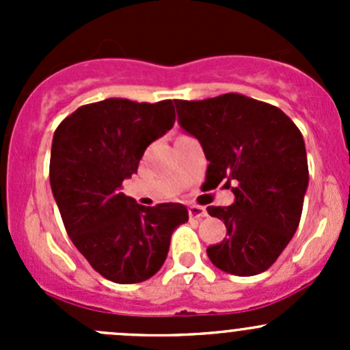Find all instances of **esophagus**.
I'll return each instance as SVG.
<instances>
[{
  "mask_svg": "<svg viewBox=\"0 0 350 350\" xmlns=\"http://www.w3.org/2000/svg\"><path fill=\"white\" fill-rule=\"evenodd\" d=\"M206 208L200 206V204H191L189 206V217L191 218H198V220H201V218L206 217Z\"/></svg>",
  "mask_w": 350,
  "mask_h": 350,
  "instance_id": "34e87169",
  "label": "esophagus"
}]
</instances>
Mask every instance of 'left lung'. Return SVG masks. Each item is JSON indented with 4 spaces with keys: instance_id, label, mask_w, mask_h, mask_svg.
Listing matches in <instances>:
<instances>
[{
    "instance_id": "8db88e82",
    "label": "left lung",
    "mask_w": 350,
    "mask_h": 350,
    "mask_svg": "<svg viewBox=\"0 0 350 350\" xmlns=\"http://www.w3.org/2000/svg\"><path fill=\"white\" fill-rule=\"evenodd\" d=\"M179 126L203 147L206 185L224 183L235 200L208 206L227 237L206 249L218 269L256 276L269 269L299 225L308 161L298 126L280 108L228 93L203 101L176 100Z\"/></svg>"
}]
</instances>
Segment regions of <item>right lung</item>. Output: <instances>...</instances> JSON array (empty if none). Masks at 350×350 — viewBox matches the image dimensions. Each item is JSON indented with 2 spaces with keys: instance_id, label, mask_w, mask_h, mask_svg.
Here are the masks:
<instances>
[{
  "instance_id": "add662e5",
  "label": "right lung",
  "mask_w": 350,
  "mask_h": 350,
  "mask_svg": "<svg viewBox=\"0 0 350 350\" xmlns=\"http://www.w3.org/2000/svg\"><path fill=\"white\" fill-rule=\"evenodd\" d=\"M174 120L171 100L150 105L108 98L77 108L54 133L51 188L67 235L113 283L152 278L167 257L172 232L189 218L181 203L142 206L122 193L147 147Z\"/></svg>"
}]
</instances>
